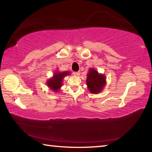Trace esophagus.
<instances>
[{
	"instance_id": "1",
	"label": "esophagus",
	"mask_w": 152,
	"mask_h": 152,
	"mask_svg": "<svg viewBox=\"0 0 152 152\" xmlns=\"http://www.w3.org/2000/svg\"><path fill=\"white\" fill-rule=\"evenodd\" d=\"M80 74V72H73V74L74 76H79Z\"/></svg>"
}]
</instances>
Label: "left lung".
Wrapping results in <instances>:
<instances>
[{"label":"left lung","mask_w":152,"mask_h":152,"mask_svg":"<svg viewBox=\"0 0 152 152\" xmlns=\"http://www.w3.org/2000/svg\"><path fill=\"white\" fill-rule=\"evenodd\" d=\"M106 84L103 74H99L94 69H91L87 75L86 84L92 93H99Z\"/></svg>","instance_id":"1"}]
</instances>
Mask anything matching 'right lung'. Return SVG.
Masks as SVG:
<instances>
[{
  "instance_id": "obj_1",
  "label": "right lung",
  "mask_w": 152,
  "mask_h": 152,
  "mask_svg": "<svg viewBox=\"0 0 152 152\" xmlns=\"http://www.w3.org/2000/svg\"><path fill=\"white\" fill-rule=\"evenodd\" d=\"M69 72H57L53 75V77L48 82V85L50 87L51 89H52L53 91L57 92L59 88L61 86V84H62V80L64 77L68 75Z\"/></svg>"
}]
</instances>
